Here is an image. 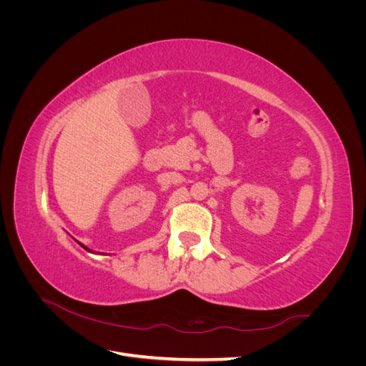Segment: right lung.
<instances>
[{
    "instance_id": "add662e5",
    "label": "right lung",
    "mask_w": 366,
    "mask_h": 366,
    "mask_svg": "<svg viewBox=\"0 0 366 366\" xmlns=\"http://www.w3.org/2000/svg\"><path fill=\"white\" fill-rule=\"evenodd\" d=\"M77 244H79V246H81V247H84V249H85V250H86V252H90V253H92V252H93V250H92V249H88V247H86V246H84V244H82V242H79V241H77Z\"/></svg>"
}]
</instances>
